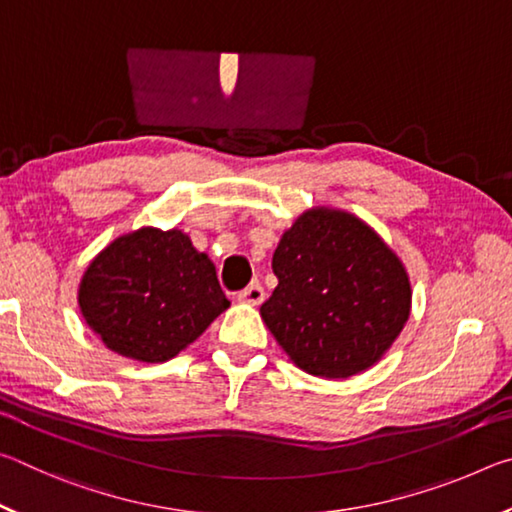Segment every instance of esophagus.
<instances>
[{"instance_id":"esophagus-1","label":"esophagus","mask_w":512,"mask_h":512,"mask_svg":"<svg viewBox=\"0 0 512 512\" xmlns=\"http://www.w3.org/2000/svg\"><path fill=\"white\" fill-rule=\"evenodd\" d=\"M264 298H266V291L262 289V284H259V282H253L250 287H246L244 291L237 293L239 302H246V305H253V307L262 305Z\"/></svg>"}]
</instances>
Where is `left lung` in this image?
<instances>
[{"mask_svg": "<svg viewBox=\"0 0 512 512\" xmlns=\"http://www.w3.org/2000/svg\"><path fill=\"white\" fill-rule=\"evenodd\" d=\"M277 287L259 314L307 375L348 379L391 350L411 314V280L366 221L336 207L302 212L273 253Z\"/></svg>", "mask_w": 512, "mask_h": 512, "instance_id": "8db88e82", "label": "left lung"}]
</instances>
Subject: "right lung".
<instances>
[{"label":"right lung","instance_id":"obj_1","mask_svg":"<svg viewBox=\"0 0 512 512\" xmlns=\"http://www.w3.org/2000/svg\"><path fill=\"white\" fill-rule=\"evenodd\" d=\"M76 298L103 345L140 363L173 359L230 307L212 259L183 230L153 225L112 239Z\"/></svg>","mask_w":512,"mask_h":512}]
</instances>
